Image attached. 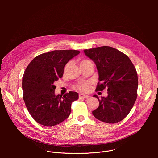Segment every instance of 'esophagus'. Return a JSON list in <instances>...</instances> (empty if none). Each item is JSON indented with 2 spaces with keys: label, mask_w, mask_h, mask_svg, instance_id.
<instances>
[{
  "label": "esophagus",
  "mask_w": 158,
  "mask_h": 158,
  "mask_svg": "<svg viewBox=\"0 0 158 158\" xmlns=\"http://www.w3.org/2000/svg\"><path fill=\"white\" fill-rule=\"evenodd\" d=\"M79 98H85V99H87L89 98V96L87 95H85V94H80L79 96Z\"/></svg>",
  "instance_id": "34e87169"
}]
</instances>
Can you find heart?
<instances>
[{
	"mask_svg": "<svg viewBox=\"0 0 158 158\" xmlns=\"http://www.w3.org/2000/svg\"><path fill=\"white\" fill-rule=\"evenodd\" d=\"M88 62H91V61H90L89 60H87V59H84L81 62V65L84 64H86ZM75 88L82 92H87L90 89V82H84V83H80L79 84H77L75 86Z\"/></svg>",
	"mask_w": 158,
	"mask_h": 158,
	"instance_id": "heart-1",
	"label": "heart"
}]
</instances>
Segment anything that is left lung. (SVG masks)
Here are the masks:
<instances>
[{"instance_id": "obj_1", "label": "left lung", "mask_w": 158, "mask_h": 158, "mask_svg": "<svg viewBox=\"0 0 158 158\" xmlns=\"http://www.w3.org/2000/svg\"><path fill=\"white\" fill-rule=\"evenodd\" d=\"M86 56L96 64L99 81L96 91L107 89V97L93 96L99 101L93 116L102 122L114 124L124 119L137 98L138 74L130 59L119 50L109 46L85 49Z\"/></svg>"}]
</instances>
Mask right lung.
<instances>
[{"mask_svg":"<svg viewBox=\"0 0 158 158\" xmlns=\"http://www.w3.org/2000/svg\"><path fill=\"white\" fill-rule=\"evenodd\" d=\"M80 53L76 50H56L35 57L22 77L23 99L32 118L45 126L57 125L68 118L71 104L79 94L70 91L56 95L54 83L64 74L65 64Z\"/></svg>","mask_w":158,"mask_h":158,"instance_id":"right-lung-1","label":"right lung"}]
</instances>
